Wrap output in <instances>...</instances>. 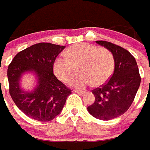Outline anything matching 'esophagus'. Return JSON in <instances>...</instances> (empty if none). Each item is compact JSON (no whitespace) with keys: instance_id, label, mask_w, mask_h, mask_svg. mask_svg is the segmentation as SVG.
Returning a JSON list of instances; mask_svg holds the SVG:
<instances>
[{"instance_id":"esophagus-1","label":"esophagus","mask_w":150,"mask_h":150,"mask_svg":"<svg viewBox=\"0 0 150 150\" xmlns=\"http://www.w3.org/2000/svg\"><path fill=\"white\" fill-rule=\"evenodd\" d=\"M75 91L76 92V93L79 94V95H83L84 93H85V91H79V90H75Z\"/></svg>"}]
</instances>
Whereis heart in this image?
<instances>
[{"label":"heart","instance_id":"obj_1","mask_svg":"<svg viewBox=\"0 0 150 150\" xmlns=\"http://www.w3.org/2000/svg\"><path fill=\"white\" fill-rule=\"evenodd\" d=\"M66 58L58 57L53 64L55 75L61 81L69 84L79 71L81 75L75 79L73 85L83 89L91 85L101 86L109 80L115 69L113 53L106 47L96 45L78 44L68 47Z\"/></svg>","mask_w":150,"mask_h":150}]
</instances>
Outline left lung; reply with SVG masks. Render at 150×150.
I'll return each instance as SVG.
<instances>
[{
	"instance_id": "1",
	"label": "left lung",
	"mask_w": 150,
	"mask_h": 150,
	"mask_svg": "<svg viewBox=\"0 0 150 150\" xmlns=\"http://www.w3.org/2000/svg\"><path fill=\"white\" fill-rule=\"evenodd\" d=\"M96 43L113 53L115 71L106 83L92 90L95 100L87 110L99 120L108 121L128 110L140 86L141 76L137 62L129 52L107 41Z\"/></svg>"
}]
</instances>
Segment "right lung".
<instances>
[{
  "instance_id": "1",
  "label": "right lung",
  "mask_w": 150,
  "mask_h": 150,
  "mask_svg": "<svg viewBox=\"0 0 150 150\" xmlns=\"http://www.w3.org/2000/svg\"><path fill=\"white\" fill-rule=\"evenodd\" d=\"M65 46L39 43L20 52L8 67L9 94L24 115L40 122H49L59 114L71 90L53 73V64ZM35 72L38 84L32 92H24L18 85L24 72Z\"/></svg>"
}]
</instances>
